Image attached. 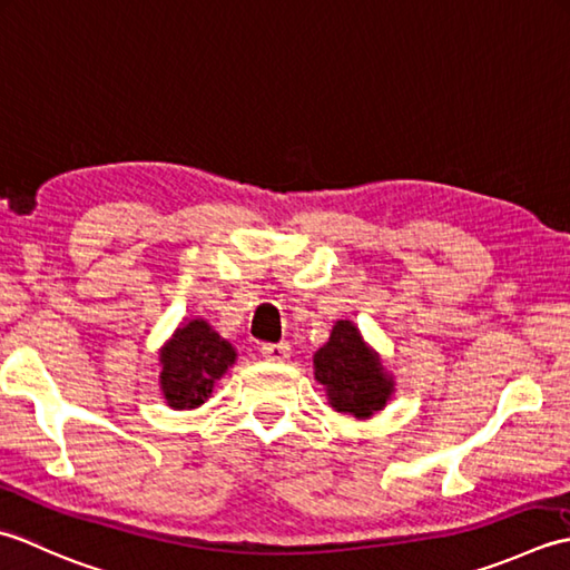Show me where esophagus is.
Returning a JSON list of instances; mask_svg holds the SVG:
<instances>
[{"instance_id": "esophagus-1", "label": "esophagus", "mask_w": 570, "mask_h": 570, "mask_svg": "<svg viewBox=\"0 0 570 570\" xmlns=\"http://www.w3.org/2000/svg\"><path fill=\"white\" fill-rule=\"evenodd\" d=\"M261 354H263L265 362H275V364L287 362V358H289V344H285V342H281V344H263L261 346Z\"/></svg>"}]
</instances>
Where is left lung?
Instances as JSON below:
<instances>
[{"label": "left lung", "instance_id": "obj_1", "mask_svg": "<svg viewBox=\"0 0 570 570\" xmlns=\"http://www.w3.org/2000/svg\"><path fill=\"white\" fill-rule=\"evenodd\" d=\"M312 366L332 409L356 421H368L386 409L396 391V381L383 366L381 354L352 320H336L327 344L312 356Z\"/></svg>", "mask_w": 570, "mask_h": 570}]
</instances>
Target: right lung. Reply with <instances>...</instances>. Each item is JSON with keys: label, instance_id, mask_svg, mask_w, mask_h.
Returning <instances> with one entry per match:
<instances>
[{"label": "right lung", "instance_id": "1", "mask_svg": "<svg viewBox=\"0 0 570 570\" xmlns=\"http://www.w3.org/2000/svg\"><path fill=\"white\" fill-rule=\"evenodd\" d=\"M238 352L206 320H184L159 346V391L174 411H194L212 399Z\"/></svg>", "mask_w": 570, "mask_h": 570}]
</instances>
